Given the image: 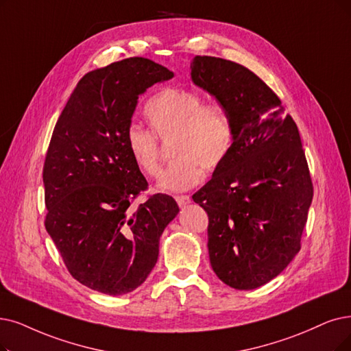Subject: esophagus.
<instances>
[{"label": "esophagus", "mask_w": 351, "mask_h": 351, "mask_svg": "<svg viewBox=\"0 0 351 351\" xmlns=\"http://www.w3.org/2000/svg\"><path fill=\"white\" fill-rule=\"evenodd\" d=\"M176 202L178 203L180 207H186L191 203V199H190V195H177Z\"/></svg>", "instance_id": "esophagus-1"}]
</instances>
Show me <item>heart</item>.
<instances>
[{"label":"heart","mask_w":351,"mask_h":351,"mask_svg":"<svg viewBox=\"0 0 351 351\" xmlns=\"http://www.w3.org/2000/svg\"><path fill=\"white\" fill-rule=\"evenodd\" d=\"M145 117L154 132L131 123L125 132V144L139 170L148 177H158L161 158L155 136L161 139L174 136L176 160L160 180L161 191L178 193L197 186L204 174L203 168L216 170L232 151V118L224 109L206 105L203 97L194 92L176 88L161 90L147 102Z\"/></svg>","instance_id":"b5f03b06"}]
</instances>
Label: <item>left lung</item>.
I'll use <instances>...</instances> for the list:
<instances>
[{
	"label": "left lung",
	"mask_w": 351,
	"mask_h": 351,
	"mask_svg": "<svg viewBox=\"0 0 351 351\" xmlns=\"http://www.w3.org/2000/svg\"><path fill=\"white\" fill-rule=\"evenodd\" d=\"M191 80L229 114L228 158L193 200L208 216V256L221 282L255 289L301 249L313 183L295 122L274 90L242 64L195 56Z\"/></svg>",
	"instance_id": "1"
}]
</instances>
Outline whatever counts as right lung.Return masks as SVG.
<instances>
[{
  "label": "right lung",
  "instance_id": "add662e5",
  "mask_svg": "<svg viewBox=\"0 0 351 351\" xmlns=\"http://www.w3.org/2000/svg\"><path fill=\"white\" fill-rule=\"evenodd\" d=\"M173 76L144 58L92 70L51 135L43 168L46 230L72 276L106 295H123L145 281L160 237L180 212L167 194L132 206L148 183L125 144L139 95Z\"/></svg>",
  "mask_w": 351,
  "mask_h": 351
}]
</instances>
